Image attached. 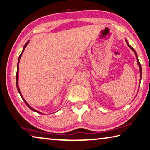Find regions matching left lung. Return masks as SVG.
I'll use <instances>...</instances> for the list:
<instances>
[{
	"mask_svg": "<svg viewBox=\"0 0 150 150\" xmlns=\"http://www.w3.org/2000/svg\"><path fill=\"white\" fill-rule=\"evenodd\" d=\"M126 42H127V45H128V46L129 47V48H130L131 50H132L133 52H134V53H135V54L136 55V58H137V64H138V65H139V70H140V76H141V77H142V67H141V64H140V62H139V60H138V57H137V53H136V52H135V50H134V49L132 48V47H131L130 45H129V43H128V42H127V40H126ZM140 80H141V79H140Z\"/></svg>",
	"mask_w": 150,
	"mask_h": 150,
	"instance_id": "obj_1",
	"label": "left lung"
}]
</instances>
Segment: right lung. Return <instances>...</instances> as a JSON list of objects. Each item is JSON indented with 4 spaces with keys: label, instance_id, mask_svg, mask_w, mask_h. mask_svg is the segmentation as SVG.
<instances>
[{
    "label": "right lung",
    "instance_id": "1",
    "mask_svg": "<svg viewBox=\"0 0 150 150\" xmlns=\"http://www.w3.org/2000/svg\"><path fill=\"white\" fill-rule=\"evenodd\" d=\"M29 42L30 41H28V42H27V43L25 44V46H23V50H22V52H21V54L19 55V59H18V62H17V73H16V85H17V90H18V91H19V94H20V96H21V97L22 98V99L23 100V101L25 102V103L26 104V105L27 106H28L29 108H30L31 110H33V111H34V112H38V113H40V114H42L41 112H38V110H35V109H33V108H32V107H31L30 105L28 104V102H27L25 100H24V98H23V96H22V95H21V91H20V89H19V85H18V77H19V75H18V73H19V61H20V58H21V55H22V54H23V51H24V50H25V47L27 46V45H28V43H29Z\"/></svg>",
    "mask_w": 150,
    "mask_h": 150
}]
</instances>
